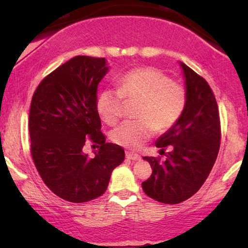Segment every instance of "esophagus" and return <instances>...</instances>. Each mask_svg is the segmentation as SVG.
Masks as SVG:
<instances>
[{"mask_svg":"<svg viewBox=\"0 0 248 248\" xmlns=\"http://www.w3.org/2000/svg\"><path fill=\"white\" fill-rule=\"evenodd\" d=\"M126 158L130 159V160H133V161H138L141 159L140 155L137 154H133V152H131V151H126Z\"/></svg>","mask_w":248,"mask_h":248,"instance_id":"esophagus-1","label":"esophagus"}]
</instances>
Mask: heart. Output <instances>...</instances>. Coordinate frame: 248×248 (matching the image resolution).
I'll use <instances>...</instances> for the list:
<instances>
[{
	"instance_id": "b5f03b06",
	"label": "heart",
	"mask_w": 248,
	"mask_h": 248,
	"mask_svg": "<svg viewBox=\"0 0 248 248\" xmlns=\"http://www.w3.org/2000/svg\"><path fill=\"white\" fill-rule=\"evenodd\" d=\"M126 103H138L133 122H125L111 132L114 143L138 149L155 130L165 132L177 123L187 104V93L181 84L155 67L132 70L118 81V89H105L97 97L96 107L101 120L115 125Z\"/></svg>"
}]
</instances>
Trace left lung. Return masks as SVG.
<instances>
[{
  "label": "left lung",
  "instance_id": "obj_1",
  "mask_svg": "<svg viewBox=\"0 0 248 248\" xmlns=\"http://www.w3.org/2000/svg\"><path fill=\"white\" fill-rule=\"evenodd\" d=\"M185 79L187 104L174 126L158 138L155 147L167 159L143 157L152 174L142 183L145 194L166 204H177L191 198L208 178L220 148V118L215 94L208 82L179 62Z\"/></svg>",
  "mask_w": 248,
  "mask_h": 248
}]
</instances>
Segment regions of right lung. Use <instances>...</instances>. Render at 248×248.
I'll use <instances>...</instances> for the list:
<instances>
[{"label":"right lung","instance_id":"obj_1","mask_svg":"<svg viewBox=\"0 0 248 248\" xmlns=\"http://www.w3.org/2000/svg\"><path fill=\"white\" fill-rule=\"evenodd\" d=\"M106 59L79 55L48 74L33 93L29 113L31 155L54 194L82 203L106 192L111 171L124 161L123 148L106 143L97 111L98 84ZM97 144L95 157L83 152L85 139Z\"/></svg>","mask_w":248,"mask_h":248}]
</instances>
